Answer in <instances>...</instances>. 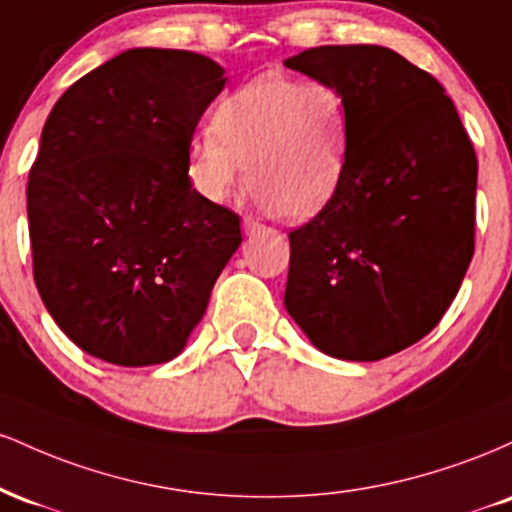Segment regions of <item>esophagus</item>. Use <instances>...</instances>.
Wrapping results in <instances>:
<instances>
[{
    "label": "esophagus",
    "mask_w": 512,
    "mask_h": 512,
    "mask_svg": "<svg viewBox=\"0 0 512 512\" xmlns=\"http://www.w3.org/2000/svg\"><path fill=\"white\" fill-rule=\"evenodd\" d=\"M243 231L245 236H252L255 231H262V223H257L255 219H243Z\"/></svg>",
    "instance_id": "34e87169"
}]
</instances>
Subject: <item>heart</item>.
<instances>
[{
	"mask_svg": "<svg viewBox=\"0 0 512 512\" xmlns=\"http://www.w3.org/2000/svg\"><path fill=\"white\" fill-rule=\"evenodd\" d=\"M346 144L349 110L337 86L260 76L216 105L211 134H199L187 149V178L199 197L223 204L245 166L257 207L303 221L337 195Z\"/></svg>",
	"mask_w": 512,
	"mask_h": 512,
	"instance_id": "1",
	"label": "heart"
}]
</instances>
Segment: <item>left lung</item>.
Returning a JSON list of instances; mask_svg holds the SVG:
<instances>
[{"label":"left lung","mask_w":512,"mask_h":512,"mask_svg":"<svg viewBox=\"0 0 512 512\" xmlns=\"http://www.w3.org/2000/svg\"><path fill=\"white\" fill-rule=\"evenodd\" d=\"M342 91L337 195L289 233L284 305L315 349L380 361L424 339L474 255L477 156L445 88L380 45H322L284 62Z\"/></svg>","instance_id":"1"}]
</instances>
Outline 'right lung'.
<instances>
[{"instance_id":"add662e5","label":"right lung","mask_w":512,"mask_h":512,"mask_svg":"<svg viewBox=\"0 0 512 512\" xmlns=\"http://www.w3.org/2000/svg\"><path fill=\"white\" fill-rule=\"evenodd\" d=\"M223 86L209 57L132 48L48 115L26 192L33 276L86 354L127 368L173 361L243 243L238 214L187 178L192 134Z\"/></svg>"}]
</instances>
